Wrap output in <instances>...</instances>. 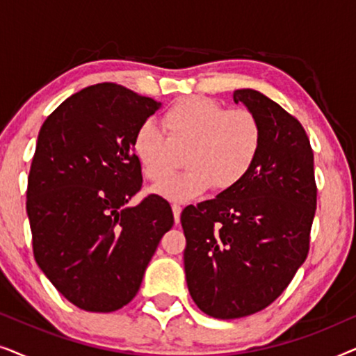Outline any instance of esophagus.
<instances>
[{
  "instance_id": "esophagus-1",
  "label": "esophagus",
  "mask_w": 356,
  "mask_h": 356,
  "mask_svg": "<svg viewBox=\"0 0 356 356\" xmlns=\"http://www.w3.org/2000/svg\"><path fill=\"white\" fill-rule=\"evenodd\" d=\"M172 211H173L175 223H179V216H181V206H178V204H173Z\"/></svg>"
}]
</instances>
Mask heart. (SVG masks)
<instances>
[{
	"label": "heart",
	"mask_w": 356,
	"mask_h": 356,
	"mask_svg": "<svg viewBox=\"0 0 356 356\" xmlns=\"http://www.w3.org/2000/svg\"><path fill=\"white\" fill-rule=\"evenodd\" d=\"M165 135L150 121L139 124L131 150L144 177L159 181L187 150L188 168L155 184L152 193L168 201H191L216 186L230 191L254 168L262 147V128L251 111L225 110L206 97H184L162 116Z\"/></svg>",
	"instance_id": "heart-1"
}]
</instances>
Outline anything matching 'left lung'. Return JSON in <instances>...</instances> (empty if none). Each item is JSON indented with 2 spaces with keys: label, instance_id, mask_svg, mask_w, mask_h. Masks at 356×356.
<instances>
[{
  "label": "left lung",
  "instance_id": "1",
  "mask_svg": "<svg viewBox=\"0 0 356 356\" xmlns=\"http://www.w3.org/2000/svg\"><path fill=\"white\" fill-rule=\"evenodd\" d=\"M233 100L262 128L254 168L240 186L181 212L188 290L217 319L254 314L289 286L308 256L318 193L300 121L254 89L235 90Z\"/></svg>",
  "mask_w": 356,
  "mask_h": 356
}]
</instances>
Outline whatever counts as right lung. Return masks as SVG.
<instances>
[{
    "instance_id": "1",
    "label": "right lung",
    "mask_w": 356,
    "mask_h": 356,
    "mask_svg": "<svg viewBox=\"0 0 356 356\" xmlns=\"http://www.w3.org/2000/svg\"><path fill=\"white\" fill-rule=\"evenodd\" d=\"M160 105L104 82L66 99L38 133L27 179L33 256L55 289L84 311L128 305L173 227L172 207L157 194L128 204L143 186L131 140Z\"/></svg>"
}]
</instances>
